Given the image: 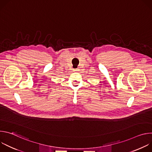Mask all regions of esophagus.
Instances as JSON below:
<instances>
[{"instance_id": "1", "label": "esophagus", "mask_w": 152, "mask_h": 152, "mask_svg": "<svg viewBox=\"0 0 152 152\" xmlns=\"http://www.w3.org/2000/svg\"><path fill=\"white\" fill-rule=\"evenodd\" d=\"M79 71V69H76L74 70V72H77Z\"/></svg>"}]
</instances>
